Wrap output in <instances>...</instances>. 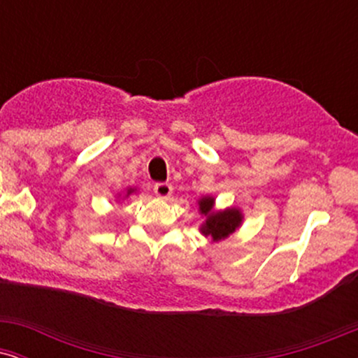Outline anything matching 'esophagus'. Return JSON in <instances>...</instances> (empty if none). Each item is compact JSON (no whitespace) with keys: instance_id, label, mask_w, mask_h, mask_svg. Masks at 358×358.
I'll return each instance as SVG.
<instances>
[{"instance_id":"esophagus-1","label":"esophagus","mask_w":358,"mask_h":358,"mask_svg":"<svg viewBox=\"0 0 358 358\" xmlns=\"http://www.w3.org/2000/svg\"><path fill=\"white\" fill-rule=\"evenodd\" d=\"M153 192L159 199H168L171 195V192H173V187L170 183H156Z\"/></svg>"}]
</instances>
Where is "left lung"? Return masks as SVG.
Returning a JSON list of instances; mask_svg holds the SVG:
<instances>
[{
    "label": "left lung",
    "mask_w": 358,
    "mask_h": 358,
    "mask_svg": "<svg viewBox=\"0 0 358 358\" xmlns=\"http://www.w3.org/2000/svg\"><path fill=\"white\" fill-rule=\"evenodd\" d=\"M200 205V212L203 215H207V220L202 225V234L203 236H212L213 241H220L225 239L229 234H232L239 227L242 217L241 212L236 210V208H227L224 212H217L212 213V207H213V199L210 196H205L199 202Z\"/></svg>",
    "instance_id": "1"
}]
</instances>
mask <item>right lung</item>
I'll use <instances>...</instances> for the list:
<instances>
[{
	"mask_svg": "<svg viewBox=\"0 0 358 358\" xmlns=\"http://www.w3.org/2000/svg\"><path fill=\"white\" fill-rule=\"evenodd\" d=\"M131 192H133V190H131V188H129V190H127V195H129V193H131Z\"/></svg>",
	"mask_w": 358,
	"mask_h": 358,
	"instance_id": "1",
	"label": "right lung"
}]
</instances>
